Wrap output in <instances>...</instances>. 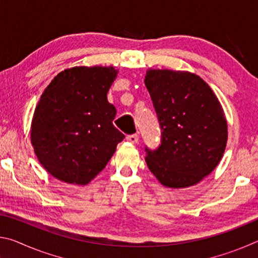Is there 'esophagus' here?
<instances>
[{"label": "esophagus", "instance_id": "esophagus-1", "mask_svg": "<svg viewBox=\"0 0 258 258\" xmlns=\"http://www.w3.org/2000/svg\"><path fill=\"white\" fill-rule=\"evenodd\" d=\"M126 140L131 143H138L139 142V135L138 134H130L126 137Z\"/></svg>", "mask_w": 258, "mask_h": 258}]
</instances>
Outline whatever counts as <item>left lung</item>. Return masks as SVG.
I'll return each mask as SVG.
<instances>
[{"instance_id": "1", "label": "left lung", "mask_w": 258, "mask_h": 258, "mask_svg": "<svg viewBox=\"0 0 258 258\" xmlns=\"http://www.w3.org/2000/svg\"><path fill=\"white\" fill-rule=\"evenodd\" d=\"M161 130L156 150L146 147V161L161 184L174 189L197 184L220 163L228 124L216 95L189 72L149 69L146 75Z\"/></svg>"}]
</instances>
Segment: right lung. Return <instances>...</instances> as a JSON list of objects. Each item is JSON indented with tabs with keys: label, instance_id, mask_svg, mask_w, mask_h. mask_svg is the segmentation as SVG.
<instances>
[{
	"label": "right lung",
	"instance_id": "add662e5",
	"mask_svg": "<svg viewBox=\"0 0 258 258\" xmlns=\"http://www.w3.org/2000/svg\"><path fill=\"white\" fill-rule=\"evenodd\" d=\"M113 67H74L58 74L35 109L30 140L35 155L58 180L85 185L106 167L125 135L112 124L107 93Z\"/></svg>",
	"mask_w": 258,
	"mask_h": 258
}]
</instances>
